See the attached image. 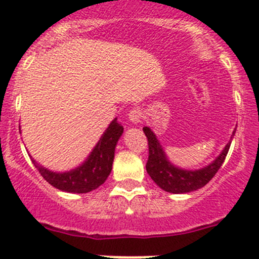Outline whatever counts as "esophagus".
I'll list each match as a JSON object with an SVG mask.
<instances>
[{
	"label": "esophagus",
	"mask_w": 259,
	"mask_h": 259,
	"mask_svg": "<svg viewBox=\"0 0 259 259\" xmlns=\"http://www.w3.org/2000/svg\"><path fill=\"white\" fill-rule=\"evenodd\" d=\"M128 119L131 120L134 124H137V123L141 122V110L139 107H134V109L130 110L128 113Z\"/></svg>",
	"instance_id": "1"
}]
</instances>
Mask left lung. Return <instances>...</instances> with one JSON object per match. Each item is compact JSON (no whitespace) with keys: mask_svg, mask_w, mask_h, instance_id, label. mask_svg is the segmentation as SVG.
<instances>
[{"mask_svg":"<svg viewBox=\"0 0 259 259\" xmlns=\"http://www.w3.org/2000/svg\"><path fill=\"white\" fill-rule=\"evenodd\" d=\"M143 131L148 139V145H149V158L146 162V171L159 188L175 194L189 193L206 185L223 164L231 145L230 141L224 146L221 154L207 166L198 170H184L171 163L161 143L152 131V128L144 127ZM233 135H235V131L232 136ZM232 136H231V140H232Z\"/></svg>","mask_w":259,"mask_h":259,"instance_id":"left-lung-1","label":"left lung"}]
</instances>
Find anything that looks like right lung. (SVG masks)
<instances>
[{
    "label": "right lung",
    "mask_w": 259,
    "mask_h": 259,
    "mask_svg": "<svg viewBox=\"0 0 259 259\" xmlns=\"http://www.w3.org/2000/svg\"><path fill=\"white\" fill-rule=\"evenodd\" d=\"M122 134L123 127L115 118L105 130L85 161L65 172L52 171L37 163L32 157L31 159L41 176L54 188L68 193H88L104 184L111 172L115 146Z\"/></svg>",
    "instance_id": "right-lung-1"
}]
</instances>
